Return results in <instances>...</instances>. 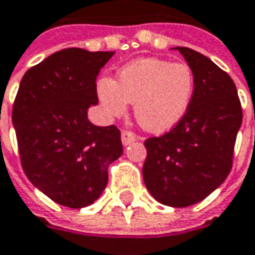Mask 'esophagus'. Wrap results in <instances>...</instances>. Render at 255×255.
I'll return each instance as SVG.
<instances>
[{"label": "esophagus", "instance_id": "esophagus-1", "mask_svg": "<svg viewBox=\"0 0 255 255\" xmlns=\"http://www.w3.org/2000/svg\"><path fill=\"white\" fill-rule=\"evenodd\" d=\"M135 140H137V135H135V134H132L131 131H123V134H121V141H123L124 146H128V144L134 143Z\"/></svg>", "mask_w": 255, "mask_h": 255}]
</instances>
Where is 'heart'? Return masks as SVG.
<instances>
[{
  "instance_id": "heart-1",
  "label": "heart",
  "mask_w": 255,
  "mask_h": 255,
  "mask_svg": "<svg viewBox=\"0 0 255 255\" xmlns=\"http://www.w3.org/2000/svg\"><path fill=\"white\" fill-rule=\"evenodd\" d=\"M196 90V77L187 64L159 58H140L123 67L115 81L101 79L96 93L111 118L126 115L134 104V118L140 127L163 134L185 117Z\"/></svg>"
}]
</instances>
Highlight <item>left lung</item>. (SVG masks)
Wrapping results in <instances>:
<instances>
[{
	"label": "left lung",
	"mask_w": 255,
	"mask_h": 255,
	"mask_svg": "<svg viewBox=\"0 0 255 255\" xmlns=\"http://www.w3.org/2000/svg\"><path fill=\"white\" fill-rule=\"evenodd\" d=\"M175 49L193 70L196 90L185 117L144 141L143 179L159 203L187 207L212 194L231 172L243 109L228 73L190 48Z\"/></svg>",
	"instance_id": "1"
}]
</instances>
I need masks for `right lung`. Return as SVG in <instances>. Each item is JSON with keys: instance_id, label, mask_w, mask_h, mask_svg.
I'll return each mask as SVG.
<instances>
[{"instance_id": "obj_1", "label": "right lung", "mask_w": 255, "mask_h": 255, "mask_svg": "<svg viewBox=\"0 0 255 255\" xmlns=\"http://www.w3.org/2000/svg\"><path fill=\"white\" fill-rule=\"evenodd\" d=\"M115 52L62 49L26 71L12 106L21 166L39 191L81 209L108 184V166L123 154L115 126L87 118L98 105L96 77Z\"/></svg>"}]
</instances>
